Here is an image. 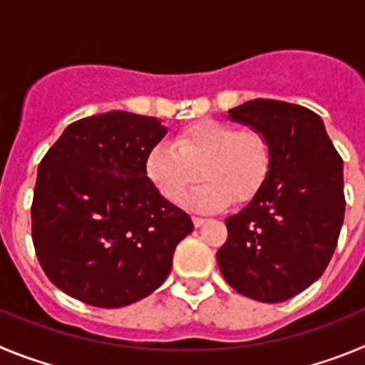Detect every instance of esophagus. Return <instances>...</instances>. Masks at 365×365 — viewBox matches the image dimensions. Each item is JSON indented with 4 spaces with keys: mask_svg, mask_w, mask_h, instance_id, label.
Returning <instances> with one entry per match:
<instances>
[{
    "mask_svg": "<svg viewBox=\"0 0 365 365\" xmlns=\"http://www.w3.org/2000/svg\"><path fill=\"white\" fill-rule=\"evenodd\" d=\"M192 221H193V227L199 228V227H202V225H205L206 219H202V217H192Z\"/></svg>",
    "mask_w": 365,
    "mask_h": 365,
    "instance_id": "obj_1",
    "label": "esophagus"
}]
</instances>
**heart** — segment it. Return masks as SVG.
<instances>
[{"mask_svg":"<svg viewBox=\"0 0 365 365\" xmlns=\"http://www.w3.org/2000/svg\"><path fill=\"white\" fill-rule=\"evenodd\" d=\"M201 186L182 199L199 212L222 210L234 199L248 201L261 188L270 168V150L257 131H237L219 120H199L177 133L173 143L160 140L146 157V175L168 201L177 202L188 186Z\"/></svg>","mask_w":365,"mask_h":365,"instance_id":"obj_1","label":"heart"}]
</instances>
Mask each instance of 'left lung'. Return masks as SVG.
<instances>
[{"label":"left lung","instance_id":"1","mask_svg":"<svg viewBox=\"0 0 365 365\" xmlns=\"http://www.w3.org/2000/svg\"><path fill=\"white\" fill-rule=\"evenodd\" d=\"M228 118L263 135L270 168L250 202L225 221L219 270L247 298L285 302L320 278L336 248L346 212L344 160L324 120L303 106L256 98L230 109Z\"/></svg>","mask_w":365,"mask_h":365}]
</instances>
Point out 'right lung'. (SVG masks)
I'll use <instances>...</instances> for the list:
<instances>
[{
    "label": "right lung",
    "mask_w": 365,
    "mask_h": 365,
    "mask_svg": "<svg viewBox=\"0 0 365 365\" xmlns=\"http://www.w3.org/2000/svg\"><path fill=\"white\" fill-rule=\"evenodd\" d=\"M166 133L159 118L109 111L69 124L45 153L32 243L60 291L118 309L168 278L175 247L193 225L146 175L148 153Z\"/></svg>",
    "instance_id": "add662e5"
}]
</instances>
